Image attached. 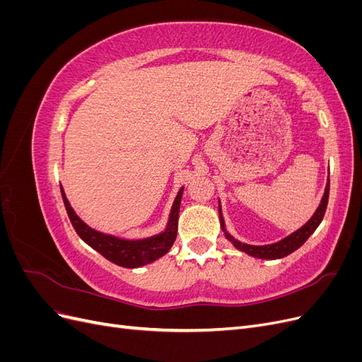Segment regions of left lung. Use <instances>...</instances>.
Returning a JSON list of instances; mask_svg holds the SVG:
<instances>
[{"label": "left lung", "mask_w": 362, "mask_h": 362, "mask_svg": "<svg viewBox=\"0 0 362 362\" xmlns=\"http://www.w3.org/2000/svg\"><path fill=\"white\" fill-rule=\"evenodd\" d=\"M327 199H329V180H327L322 202H320L319 208H317L314 216L310 218V221L306 222L300 229H298V231H294L291 235L282 238L281 242L273 243V245H266V246H252V245L237 242V240L233 235H229L226 233L225 222H223V217H222V213H221V205H218V214H221V225H222V229L225 231V237L238 250L246 252L247 255L255 257V258H261V259H278V258H284V257L290 255L291 252H294L296 249H299L306 242V240L310 238V235L315 231L317 226H319L323 221V216L326 213V206H327Z\"/></svg>", "instance_id": "left-lung-1"}]
</instances>
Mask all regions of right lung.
<instances>
[{"instance_id": "1", "label": "right lung", "mask_w": 362, "mask_h": 362, "mask_svg": "<svg viewBox=\"0 0 362 362\" xmlns=\"http://www.w3.org/2000/svg\"><path fill=\"white\" fill-rule=\"evenodd\" d=\"M60 190H62L64 206H66L68 216L71 218V223L76 231V234H78L90 247L100 252L104 258L115 262L117 266L136 269L140 266L149 264V262L158 259L163 255H166L169 249L172 247L175 238H177L180 205H181L184 189L178 192L177 199H175L172 205L169 222L166 229H164V233L149 238H144V240H125V238H117L113 235H105L103 233L95 231V229L87 226L81 218L75 214L69 201L66 199V194H64L62 185H60Z\"/></svg>"}]
</instances>
